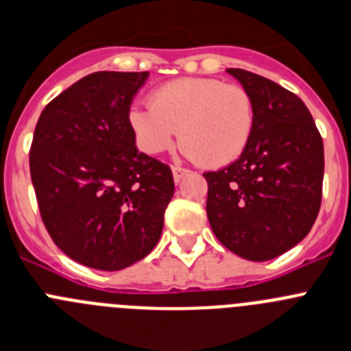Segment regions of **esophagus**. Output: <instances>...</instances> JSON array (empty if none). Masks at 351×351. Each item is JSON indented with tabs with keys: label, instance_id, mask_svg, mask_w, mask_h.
<instances>
[{
	"label": "esophagus",
	"instance_id": "esophagus-1",
	"mask_svg": "<svg viewBox=\"0 0 351 351\" xmlns=\"http://www.w3.org/2000/svg\"><path fill=\"white\" fill-rule=\"evenodd\" d=\"M171 171H173V178H175V182H180V180H182L183 176L189 175V169L180 168V166H173Z\"/></svg>",
	"mask_w": 351,
	"mask_h": 351
}]
</instances>
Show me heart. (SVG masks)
<instances>
[{"label":"heart","instance_id":"1","mask_svg":"<svg viewBox=\"0 0 351 351\" xmlns=\"http://www.w3.org/2000/svg\"><path fill=\"white\" fill-rule=\"evenodd\" d=\"M128 124L145 154L171 149L178 135L186 156L206 168H220L237 160L250 143L254 104L239 84L183 77L157 88L150 106H131Z\"/></svg>","mask_w":351,"mask_h":351}]
</instances>
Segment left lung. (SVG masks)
<instances>
[{"label":"left lung","instance_id":"obj_1","mask_svg":"<svg viewBox=\"0 0 351 351\" xmlns=\"http://www.w3.org/2000/svg\"><path fill=\"white\" fill-rule=\"evenodd\" d=\"M254 104V130L237 160L204 173L208 220L237 256L267 261L303 241L322 201L324 143L301 98L244 69H227Z\"/></svg>","mask_w":351,"mask_h":351}]
</instances>
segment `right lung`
I'll return each instance as SVG.
<instances>
[{
	"mask_svg": "<svg viewBox=\"0 0 351 351\" xmlns=\"http://www.w3.org/2000/svg\"><path fill=\"white\" fill-rule=\"evenodd\" d=\"M149 72H93L45 107L29 166L43 223L77 263L116 271L145 258L175 194L169 166L138 152L128 124Z\"/></svg>",
	"mask_w": 351,
	"mask_h": 351,
	"instance_id": "right-lung-1",
	"label": "right lung"
}]
</instances>
